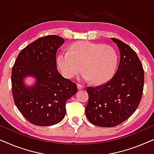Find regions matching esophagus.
<instances>
[{"label":"esophagus","instance_id":"34e87169","mask_svg":"<svg viewBox=\"0 0 154 154\" xmlns=\"http://www.w3.org/2000/svg\"><path fill=\"white\" fill-rule=\"evenodd\" d=\"M77 87H78V89H79V90H82V89H83V88H84V86L83 85H81V84H78Z\"/></svg>","mask_w":154,"mask_h":154}]
</instances>
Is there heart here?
<instances>
[{
    "instance_id": "b5f03b06",
    "label": "heart",
    "mask_w": 154,
    "mask_h": 154,
    "mask_svg": "<svg viewBox=\"0 0 154 154\" xmlns=\"http://www.w3.org/2000/svg\"><path fill=\"white\" fill-rule=\"evenodd\" d=\"M118 60L116 50L111 46L81 41L71 45L69 51L60 53L57 62L59 71L66 79L75 77L83 69V81L102 84L112 77Z\"/></svg>"
}]
</instances>
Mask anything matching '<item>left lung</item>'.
<instances>
[{
  "mask_svg": "<svg viewBox=\"0 0 154 154\" xmlns=\"http://www.w3.org/2000/svg\"><path fill=\"white\" fill-rule=\"evenodd\" d=\"M111 40L120 52L116 73L104 85L87 88L85 115L99 127H114L129 119L140 104L144 88V72L136 52L120 40Z\"/></svg>",
  "mask_w": 154,
  "mask_h": 154,
  "instance_id": "1",
  "label": "left lung"
}]
</instances>
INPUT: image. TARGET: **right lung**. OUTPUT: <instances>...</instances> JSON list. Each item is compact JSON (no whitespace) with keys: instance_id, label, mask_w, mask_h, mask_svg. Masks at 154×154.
Here are the masks:
<instances>
[{"instance_id":"add662e5","label":"right lung","mask_w":154,"mask_h":154,"mask_svg":"<svg viewBox=\"0 0 154 154\" xmlns=\"http://www.w3.org/2000/svg\"><path fill=\"white\" fill-rule=\"evenodd\" d=\"M64 39L50 35L35 40L22 50L12 70L14 104L25 119L33 125L49 126L62 121L66 102L77 92V86L60 74L56 53ZM35 79L31 85L26 77Z\"/></svg>"}]
</instances>
